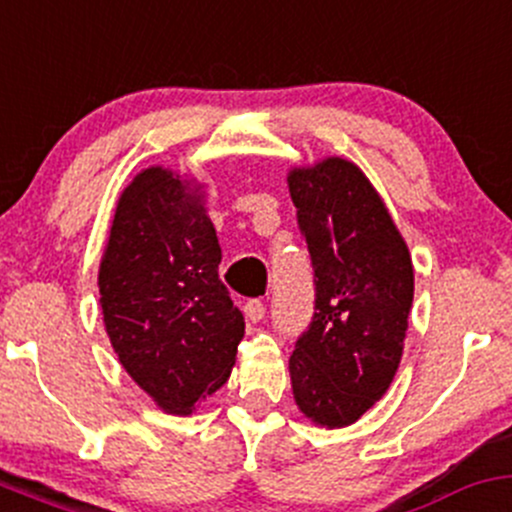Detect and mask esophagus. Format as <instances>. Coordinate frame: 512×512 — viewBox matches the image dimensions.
<instances>
[{"label": "esophagus", "mask_w": 512, "mask_h": 512, "mask_svg": "<svg viewBox=\"0 0 512 512\" xmlns=\"http://www.w3.org/2000/svg\"><path fill=\"white\" fill-rule=\"evenodd\" d=\"M244 315H246V320L261 322L263 317H266V305H263L261 300H249L244 305Z\"/></svg>", "instance_id": "obj_1"}]
</instances>
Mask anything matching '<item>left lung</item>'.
<instances>
[{"label":"left lung","mask_w":512,"mask_h":512,"mask_svg":"<svg viewBox=\"0 0 512 512\" xmlns=\"http://www.w3.org/2000/svg\"><path fill=\"white\" fill-rule=\"evenodd\" d=\"M315 268V315L295 342L298 408L324 427L359 420L386 393L412 307V261L393 219L354 163L327 158L288 175Z\"/></svg>","instance_id":"obj_1"}]
</instances>
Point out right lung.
<instances>
[{
    "mask_svg": "<svg viewBox=\"0 0 512 512\" xmlns=\"http://www.w3.org/2000/svg\"><path fill=\"white\" fill-rule=\"evenodd\" d=\"M197 190L148 168L119 197L100 266L104 327L131 378L190 415L232 373L244 315L219 278L217 232Z\"/></svg>",
    "mask_w": 512,
    "mask_h": 512,
    "instance_id": "1",
    "label": "right lung"
}]
</instances>
